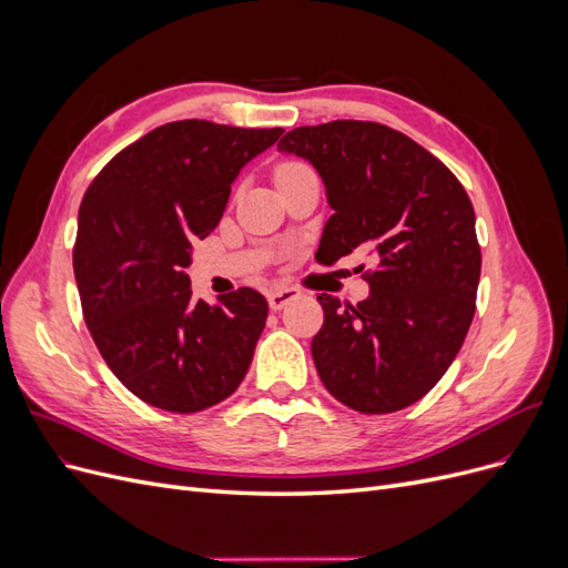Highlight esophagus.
<instances>
[{
  "label": "esophagus",
  "instance_id": "34e87169",
  "mask_svg": "<svg viewBox=\"0 0 568 568\" xmlns=\"http://www.w3.org/2000/svg\"><path fill=\"white\" fill-rule=\"evenodd\" d=\"M298 296H301V288L298 286H280V288L270 291L267 303H270L272 311H282L286 303H291V301L298 298Z\"/></svg>",
  "mask_w": 568,
  "mask_h": 568
}]
</instances>
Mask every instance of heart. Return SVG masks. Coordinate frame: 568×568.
<instances>
[{
    "mask_svg": "<svg viewBox=\"0 0 568 568\" xmlns=\"http://www.w3.org/2000/svg\"><path fill=\"white\" fill-rule=\"evenodd\" d=\"M305 163H301V161H294V159H286V161H282V163H277V168H274V175H284V173H291V170H296V168H303Z\"/></svg>",
    "mask_w": 568,
    "mask_h": 568,
    "instance_id": "obj_1",
    "label": "heart"
}]
</instances>
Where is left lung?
I'll return each instance as SVG.
<instances>
[{
    "label": "left lung",
    "mask_w": 568,
    "mask_h": 568,
    "mask_svg": "<svg viewBox=\"0 0 568 568\" xmlns=\"http://www.w3.org/2000/svg\"><path fill=\"white\" fill-rule=\"evenodd\" d=\"M280 149L324 180L334 215L320 263L353 251L374 261L367 301L317 296L324 324L311 348L322 384L363 415L417 403L453 365L476 311L480 246L467 192L434 153L372 120L296 128Z\"/></svg>",
    "instance_id": "obj_1"
}]
</instances>
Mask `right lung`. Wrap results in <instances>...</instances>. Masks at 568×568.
I'll use <instances>...</instances> for the list:
<instances>
[{
  "label": "right lung",
  "mask_w": 568,
  "mask_h": 568,
  "mask_svg": "<svg viewBox=\"0 0 568 568\" xmlns=\"http://www.w3.org/2000/svg\"><path fill=\"white\" fill-rule=\"evenodd\" d=\"M282 132L178 120L115 153L82 196L73 270L84 322L120 384L153 407L201 412L244 382L265 296L242 286L217 305L194 301L184 267L239 170Z\"/></svg>",
  "instance_id": "add662e5"
}]
</instances>
